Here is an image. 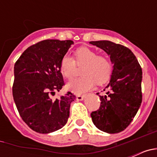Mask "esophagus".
<instances>
[{
    "instance_id": "esophagus-1",
    "label": "esophagus",
    "mask_w": 157,
    "mask_h": 157,
    "mask_svg": "<svg viewBox=\"0 0 157 157\" xmlns=\"http://www.w3.org/2000/svg\"><path fill=\"white\" fill-rule=\"evenodd\" d=\"M86 95H77L76 96V100L77 101H83Z\"/></svg>"
}]
</instances>
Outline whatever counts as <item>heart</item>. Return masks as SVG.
Masks as SVG:
<instances>
[{"mask_svg": "<svg viewBox=\"0 0 157 157\" xmlns=\"http://www.w3.org/2000/svg\"><path fill=\"white\" fill-rule=\"evenodd\" d=\"M75 59L69 55L62 58L59 65L60 72L67 79L75 75L76 64L84 65L82 69V76L69 82L67 85L68 90L75 94H82L90 90L95 83L102 84L109 79L112 73V64L105 56H98L95 51L87 47L78 48L75 52Z\"/></svg>", "mask_w": 157, "mask_h": 157, "instance_id": "b5f03b06", "label": "heart"}]
</instances>
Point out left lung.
<instances>
[{
    "mask_svg": "<svg viewBox=\"0 0 157 157\" xmlns=\"http://www.w3.org/2000/svg\"><path fill=\"white\" fill-rule=\"evenodd\" d=\"M90 44L103 49L113 64L110 81L104 90L106 95L100 96L101 107L91 113L92 121L104 132L120 133L128 127L141 106V67L127 47L110 41Z\"/></svg>",
    "mask_w": 157,
    "mask_h": 157,
    "instance_id": "left-lung-1",
    "label": "left lung"
}]
</instances>
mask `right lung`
<instances>
[{
  "label": "right lung",
  "instance_id": "add662e5",
  "mask_svg": "<svg viewBox=\"0 0 157 157\" xmlns=\"http://www.w3.org/2000/svg\"><path fill=\"white\" fill-rule=\"evenodd\" d=\"M74 42L44 40L27 48L14 67L12 95L19 115L32 130L49 134L61 129L68 120L75 96L67 92L53 100L64 85L59 65Z\"/></svg>",
  "mask_w": 157,
  "mask_h": 157
}]
</instances>
